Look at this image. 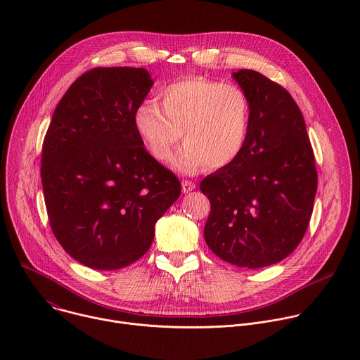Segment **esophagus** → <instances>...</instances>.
Returning a JSON list of instances; mask_svg holds the SVG:
<instances>
[{
  "mask_svg": "<svg viewBox=\"0 0 360 360\" xmlns=\"http://www.w3.org/2000/svg\"><path fill=\"white\" fill-rule=\"evenodd\" d=\"M195 182H192V181H182V192L184 193H188V192H191V191H193L195 189Z\"/></svg>",
  "mask_w": 360,
  "mask_h": 360,
  "instance_id": "34e87169",
  "label": "esophagus"
}]
</instances>
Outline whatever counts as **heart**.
<instances>
[{
	"label": "heart",
	"instance_id": "obj_1",
	"mask_svg": "<svg viewBox=\"0 0 360 360\" xmlns=\"http://www.w3.org/2000/svg\"><path fill=\"white\" fill-rule=\"evenodd\" d=\"M158 102L146 99L134 112V127L153 160L168 162L176 142L185 145L175 158L182 174L231 165L246 143L250 104L236 85L207 78H186L165 86Z\"/></svg>",
	"mask_w": 360,
	"mask_h": 360
}]
</instances>
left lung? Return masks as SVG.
<instances>
[{"label": "left lung", "mask_w": 360, "mask_h": 360, "mask_svg": "<svg viewBox=\"0 0 360 360\" xmlns=\"http://www.w3.org/2000/svg\"><path fill=\"white\" fill-rule=\"evenodd\" d=\"M232 77L249 99V131L240 155L199 185L211 202L203 236L222 261L256 269L281 262L302 240L318 174L290 94L252 70Z\"/></svg>", "instance_id": "1"}]
</instances>
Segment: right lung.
<instances>
[{
	"label": "right lung",
	"instance_id": "right-lung-1",
	"mask_svg": "<svg viewBox=\"0 0 360 360\" xmlns=\"http://www.w3.org/2000/svg\"><path fill=\"white\" fill-rule=\"evenodd\" d=\"M152 85L145 68H94L68 88L46 131L41 182L49 224L88 268L138 261L181 195L178 178L149 155L134 127Z\"/></svg>",
	"mask_w": 360,
	"mask_h": 360
}]
</instances>
